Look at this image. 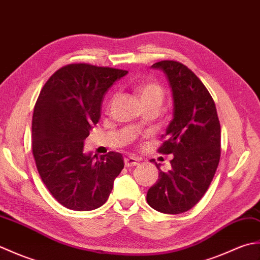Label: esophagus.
I'll return each instance as SVG.
<instances>
[{
  "instance_id": "34e87169",
  "label": "esophagus",
  "mask_w": 260,
  "mask_h": 260,
  "mask_svg": "<svg viewBox=\"0 0 260 260\" xmlns=\"http://www.w3.org/2000/svg\"><path fill=\"white\" fill-rule=\"evenodd\" d=\"M124 162H125V165L127 168H131V167H135V165L139 164L140 159L137 157H134V156H127L124 158Z\"/></svg>"
}]
</instances>
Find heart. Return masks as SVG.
<instances>
[{"mask_svg":"<svg viewBox=\"0 0 260 260\" xmlns=\"http://www.w3.org/2000/svg\"><path fill=\"white\" fill-rule=\"evenodd\" d=\"M133 90L137 98L140 99L142 106H153L156 109L161 107L164 99V89L157 82L150 81L145 84H136L133 86Z\"/></svg>","mask_w":260,"mask_h":260,"instance_id":"heart-1","label":"heart"}]
</instances>
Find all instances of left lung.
I'll use <instances>...</instances> for the list:
<instances>
[{"label":"left lung","instance_id":"1","mask_svg":"<svg viewBox=\"0 0 260 260\" xmlns=\"http://www.w3.org/2000/svg\"><path fill=\"white\" fill-rule=\"evenodd\" d=\"M152 68L163 71L172 90L173 119L158 152L173 158L168 172L151 161L158 180L148 189L146 200L156 211L179 214L194 207L211 183L221 154V129L211 95L186 66L163 60Z\"/></svg>","mask_w":260,"mask_h":260}]
</instances>
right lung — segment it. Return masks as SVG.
Wrapping results in <instances>:
<instances>
[{
	"label": "right lung",
	"instance_id": "add662e5",
	"mask_svg": "<svg viewBox=\"0 0 260 260\" xmlns=\"http://www.w3.org/2000/svg\"><path fill=\"white\" fill-rule=\"evenodd\" d=\"M128 71L87 63L57 70L43 86L32 117L38 172L63 207L90 211L107 201L124 169L121 154L84 153V142L102 116L105 92Z\"/></svg>",
	"mask_w": 260,
	"mask_h": 260
}]
</instances>
